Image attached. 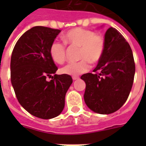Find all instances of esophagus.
I'll use <instances>...</instances> for the list:
<instances>
[{
  "label": "esophagus",
  "instance_id": "obj_1",
  "mask_svg": "<svg viewBox=\"0 0 146 146\" xmlns=\"http://www.w3.org/2000/svg\"><path fill=\"white\" fill-rule=\"evenodd\" d=\"M79 76H73V80H78V79H79Z\"/></svg>",
  "mask_w": 146,
  "mask_h": 146
}]
</instances>
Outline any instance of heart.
I'll use <instances>...</instances> for the list:
<instances>
[{"label":"heart","instance_id":"obj_1","mask_svg":"<svg viewBox=\"0 0 146 146\" xmlns=\"http://www.w3.org/2000/svg\"><path fill=\"white\" fill-rule=\"evenodd\" d=\"M64 42L54 41L49 48V53L53 60L57 64H64L66 60V47H78L79 61L70 63L61 69L64 74L77 76L90 69V63L98 64L104 56L105 39L100 33L83 28L72 29L64 35Z\"/></svg>","mask_w":146,"mask_h":146}]
</instances>
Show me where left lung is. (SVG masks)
Instances as JSON below:
<instances>
[{"label": "left lung", "mask_w": 146, "mask_h": 146, "mask_svg": "<svg viewBox=\"0 0 146 146\" xmlns=\"http://www.w3.org/2000/svg\"><path fill=\"white\" fill-rule=\"evenodd\" d=\"M104 56L94 70L81 76L86 82L84 100L92 111L101 114L113 113L123 106L131 91L135 62L129 43L116 29L105 35Z\"/></svg>", "instance_id": "8db88e82"}]
</instances>
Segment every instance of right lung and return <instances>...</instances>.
I'll return each instance as SVG.
<instances>
[{"mask_svg":"<svg viewBox=\"0 0 146 146\" xmlns=\"http://www.w3.org/2000/svg\"><path fill=\"white\" fill-rule=\"evenodd\" d=\"M60 33L45 26L33 27L19 38L11 55L10 79L17 100L29 113L42 119L61 113L73 82L70 75L55 74L58 68L49 53Z\"/></svg>","mask_w":146,"mask_h":146,"instance_id":"right-lung-1","label":"right lung"}]
</instances>
